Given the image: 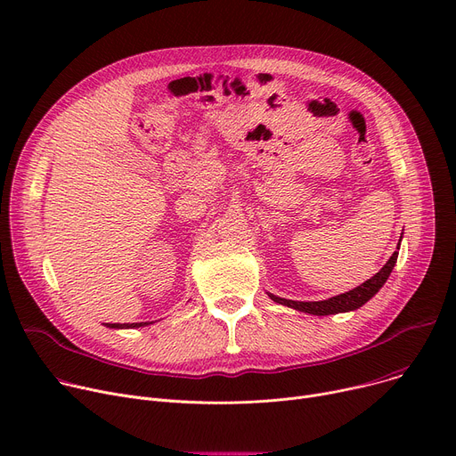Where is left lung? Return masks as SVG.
Wrapping results in <instances>:
<instances>
[{"mask_svg": "<svg viewBox=\"0 0 456 456\" xmlns=\"http://www.w3.org/2000/svg\"><path fill=\"white\" fill-rule=\"evenodd\" d=\"M397 249H399V244H397ZM397 255H399V251H394V255L388 258L387 265L380 268L379 273H375L371 279H368L361 286H356V289H353L346 294H340V296H334V297H329V299H323V301H292V299H284V297L273 296L270 292H268V296L279 305L290 306V308L299 310V313L314 314V316H329V314L349 313V310L361 308L364 303H368L382 289V284L387 282V279L390 277V273L395 266Z\"/></svg>", "mask_w": 456, "mask_h": 456, "instance_id": "obj_1", "label": "left lung"}]
</instances>
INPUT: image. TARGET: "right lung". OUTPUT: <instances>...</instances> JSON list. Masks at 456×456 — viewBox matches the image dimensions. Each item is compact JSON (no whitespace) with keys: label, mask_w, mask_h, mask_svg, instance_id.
Returning a JSON list of instances; mask_svg holds the SVG:
<instances>
[{"label":"right lung","mask_w":456,"mask_h":456,"mask_svg":"<svg viewBox=\"0 0 456 456\" xmlns=\"http://www.w3.org/2000/svg\"><path fill=\"white\" fill-rule=\"evenodd\" d=\"M153 323V322H151ZM109 329H138V327H146L150 325L148 322H140V323H105Z\"/></svg>","instance_id":"obj_1"}]
</instances>
